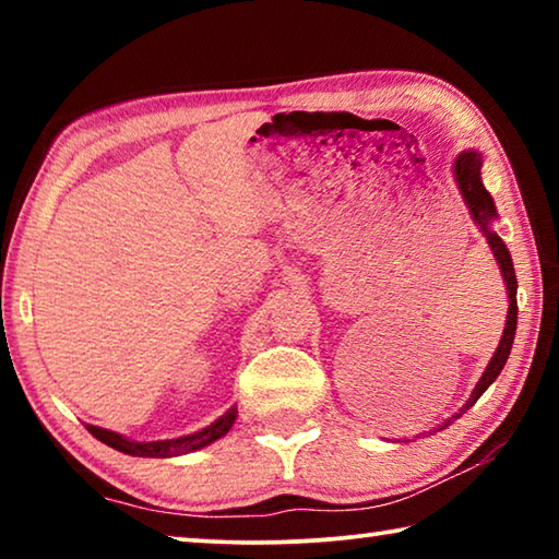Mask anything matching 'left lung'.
<instances>
[{"label": "left lung", "mask_w": 559, "mask_h": 559, "mask_svg": "<svg viewBox=\"0 0 559 559\" xmlns=\"http://www.w3.org/2000/svg\"><path fill=\"white\" fill-rule=\"evenodd\" d=\"M480 165H484V159L476 153V150H468V153H461L456 157V163H453V177H456V185L461 189V197L463 202H466L468 212L473 216V222L478 224V229L484 231L486 241L490 243V251H493V257L500 266V273H503L506 278V288H508V320H506V330L503 335H500V345L490 357V362L486 367L484 377H480L476 390L471 392V400L466 402V406L459 414H453L451 419L443 424V427H449L453 419H459V416L468 409V406L476 404L480 400V394H484L490 384L498 380L500 370H503L506 362H508V355H510V347H513V337H515V328H518V300H515V290H518V278H515V269H513V259H510V251L508 246L503 243V239L493 231V219H496V204H493V197L488 194V189L484 187V179H480Z\"/></svg>", "instance_id": "left-lung-1"}]
</instances>
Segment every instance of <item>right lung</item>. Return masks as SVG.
<instances>
[{
    "mask_svg": "<svg viewBox=\"0 0 559 559\" xmlns=\"http://www.w3.org/2000/svg\"><path fill=\"white\" fill-rule=\"evenodd\" d=\"M236 421V406H231L229 412L219 416L210 427L202 431L189 433V437H179V439H165V441H130L126 437H120L116 431L100 429V427H88V431L96 437L98 441L108 443L110 449L128 453V456H145V459H173V456H182V453L204 449L214 443L216 439H222L226 431L234 427Z\"/></svg>",
    "mask_w": 559,
    "mask_h": 559,
    "instance_id": "1",
    "label": "right lung"
}]
</instances>
